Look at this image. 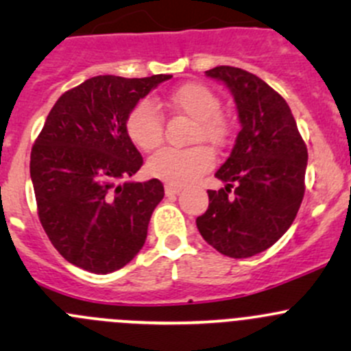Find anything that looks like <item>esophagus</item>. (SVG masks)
<instances>
[{
    "label": "esophagus",
    "mask_w": 351,
    "mask_h": 351,
    "mask_svg": "<svg viewBox=\"0 0 351 351\" xmlns=\"http://www.w3.org/2000/svg\"><path fill=\"white\" fill-rule=\"evenodd\" d=\"M165 192L166 195H178L182 192V186H176V185H165Z\"/></svg>",
    "instance_id": "obj_1"
}]
</instances>
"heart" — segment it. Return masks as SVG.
<instances>
[{"instance_id":"heart-1","label":"heart","mask_w":351,"mask_h":351,"mask_svg":"<svg viewBox=\"0 0 351 351\" xmlns=\"http://www.w3.org/2000/svg\"><path fill=\"white\" fill-rule=\"evenodd\" d=\"M166 105L175 112L193 120L190 141L222 147L229 139V120L219 112L221 100L208 86L200 83H186L169 93ZM125 130L134 146L143 151H153L162 141V117L151 100L134 105L125 119ZM214 165V156L205 146L189 149H159L147 159L146 169L151 176L169 185H186Z\"/></svg>"}]
</instances>
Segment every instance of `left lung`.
<instances>
[{
  "label": "left lung",
  "mask_w": 351,
  "mask_h": 351,
  "mask_svg": "<svg viewBox=\"0 0 351 351\" xmlns=\"http://www.w3.org/2000/svg\"><path fill=\"white\" fill-rule=\"evenodd\" d=\"M205 74L231 90L241 130L215 173L226 186L208 190V208L197 228L219 253L250 258L292 226L306 192L307 147L287 101L263 80L232 66Z\"/></svg>",
  "instance_id": "obj_1"
}]
</instances>
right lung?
<instances>
[{"label": "right lung", "mask_w": 351, "mask_h": 351, "mask_svg": "<svg viewBox=\"0 0 351 351\" xmlns=\"http://www.w3.org/2000/svg\"><path fill=\"white\" fill-rule=\"evenodd\" d=\"M169 74L95 76L61 95L30 154L40 224L64 260L91 274L125 267L144 246L159 180L127 182L143 156L125 130L134 105Z\"/></svg>", "instance_id": "right-lung-1"}]
</instances>
